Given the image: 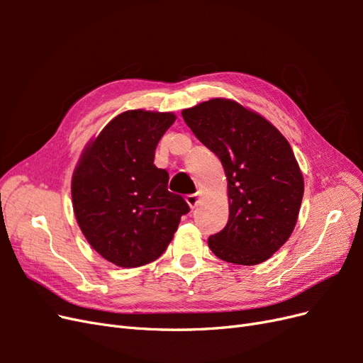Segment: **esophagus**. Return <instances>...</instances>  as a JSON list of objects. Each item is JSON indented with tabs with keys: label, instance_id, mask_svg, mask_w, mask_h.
I'll list each match as a JSON object with an SVG mask.
<instances>
[{
	"label": "esophagus",
	"instance_id": "obj_1",
	"mask_svg": "<svg viewBox=\"0 0 363 363\" xmlns=\"http://www.w3.org/2000/svg\"><path fill=\"white\" fill-rule=\"evenodd\" d=\"M199 201H200V194L196 192V194H189V195H186V203L189 204V207L191 208H194L196 204H199Z\"/></svg>",
	"mask_w": 363,
	"mask_h": 363
}]
</instances>
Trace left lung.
<instances>
[{"label": "left lung", "instance_id": "obj_1", "mask_svg": "<svg viewBox=\"0 0 363 363\" xmlns=\"http://www.w3.org/2000/svg\"><path fill=\"white\" fill-rule=\"evenodd\" d=\"M182 115L221 160L227 177L228 221L208 238V248L236 265L268 260L292 235L304 194L289 142L268 119L227 98H212Z\"/></svg>", "mask_w": 363, "mask_h": 363}]
</instances>
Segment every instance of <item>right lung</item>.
Wrapping results in <instances>:
<instances>
[{
    "instance_id": "right-lung-1",
    "label": "right lung",
    "mask_w": 363,
    "mask_h": 363,
    "mask_svg": "<svg viewBox=\"0 0 363 363\" xmlns=\"http://www.w3.org/2000/svg\"><path fill=\"white\" fill-rule=\"evenodd\" d=\"M171 112L127 111L82 152L71 182L77 224L107 262L136 268L163 255L189 206L168 191L169 175L155 164Z\"/></svg>"
}]
</instances>
